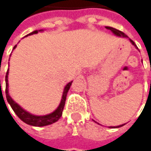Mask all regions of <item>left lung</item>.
<instances>
[{"label":"left lung","mask_w":151,"mask_h":151,"mask_svg":"<svg viewBox=\"0 0 151 151\" xmlns=\"http://www.w3.org/2000/svg\"><path fill=\"white\" fill-rule=\"evenodd\" d=\"M106 28L111 30V32H113V34H114L115 36L119 37H124V38H127V37H128L124 33H123L122 31L118 30V29H116V28H114V27H106ZM129 40H130V42L132 43V45H134V46L138 49V47H137V45H135V43H134L132 40H131V39H129ZM123 125H124V124H121V125H118V126H110V128H118V127H121V126H123Z\"/></svg>","instance_id":"left-lung-1"}]
</instances>
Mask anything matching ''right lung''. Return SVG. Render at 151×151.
Wrapping results in <instances>:
<instances>
[{
	"label": "right lung",
	"instance_id": "1",
	"mask_svg": "<svg viewBox=\"0 0 151 151\" xmlns=\"http://www.w3.org/2000/svg\"><path fill=\"white\" fill-rule=\"evenodd\" d=\"M43 29L41 30H35L33 32H31L30 34L28 35H34V34H37L38 32H42ZM27 35V36H28ZM27 37V36H26ZM17 45L14 46L13 50L16 48ZM8 75H9V69L7 70V73H6V77H5V81H6V90H5V93H6V99H7V101L8 103L10 105L12 106V110L15 112V114L19 116V118L20 120H22L24 123H26L27 124H29V125H32V126H38V127H41V126H46V125H49V124H52L53 123L57 122L62 114H63V107H64V105H65V101H66V96H67V93L71 86V83L72 81L69 82L64 89H63V96H62V99H61V102H60V105L58 106V107L52 112L51 114H45V115H35V114H30L29 112L26 111L25 109H23L18 103H16L12 99V96H9V83H8Z\"/></svg>",
	"mask_w": 151,
	"mask_h": 151
}]
</instances>
